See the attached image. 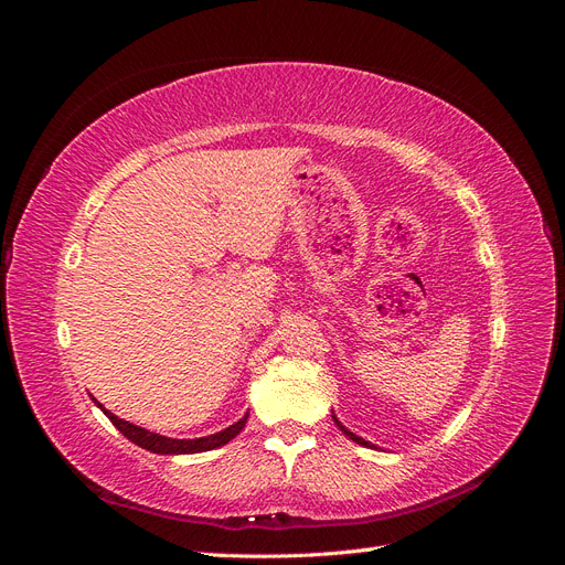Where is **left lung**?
I'll list each match as a JSON object with an SVG mask.
<instances>
[{
  "label": "left lung",
  "instance_id": "left-lung-1",
  "mask_svg": "<svg viewBox=\"0 0 565 565\" xmlns=\"http://www.w3.org/2000/svg\"><path fill=\"white\" fill-rule=\"evenodd\" d=\"M332 419H334V424L339 426V431H341V434H344V436H347L349 440L358 443V446H363V448H372V450H377V446H374V443H370V440H365V438H361V436H355L353 431H349V429H347V426H344V424H341V422L337 419V415H334V413H332Z\"/></svg>",
  "mask_w": 565,
  "mask_h": 565
}]
</instances>
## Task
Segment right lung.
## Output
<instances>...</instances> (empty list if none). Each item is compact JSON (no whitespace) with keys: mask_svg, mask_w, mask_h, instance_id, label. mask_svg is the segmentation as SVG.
Segmentation results:
<instances>
[{"mask_svg":"<svg viewBox=\"0 0 565 565\" xmlns=\"http://www.w3.org/2000/svg\"><path fill=\"white\" fill-rule=\"evenodd\" d=\"M92 401L96 403V407H100V413H104L115 424V429L119 434H125L131 443H136V446L143 448V450L156 452V455H195V452H207V450L221 448V446H226L228 440H233L237 434L245 429L247 417H249V415H245L241 422L231 424L228 429L218 431V434H212V436H202V438H167V436H160V434H152V431L143 429V426H136V424H131L127 419H119L117 415L110 413V409H106L104 405H100L94 396H92Z\"/></svg>","mask_w":565,"mask_h":565,"instance_id":"1","label":"right lung"}]
</instances>
